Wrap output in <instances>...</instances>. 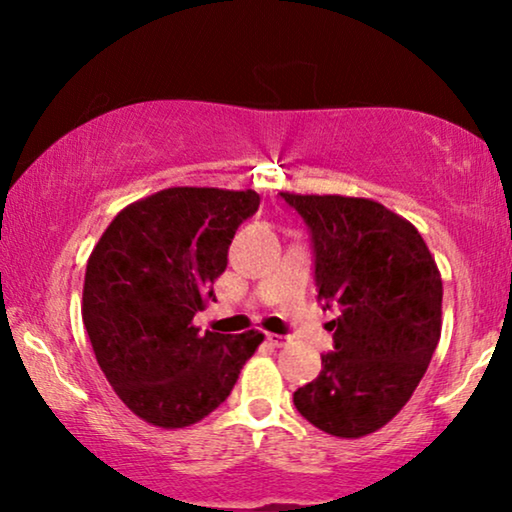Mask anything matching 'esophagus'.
I'll return each mask as SVG.
<instances>
[{"mask_svg": "<svg viewBox=\"0 0 512 512\" xmlns=\"http://www.w3.org/2000/svg\"><path fill=\"white\" fill-rule=\"evenodd\" d=\"M265 340H268L272 347H284L286 342H289V338H286V335H277V333H268V335H265Z\"/></svg>", "mask_w": 512, "mask_h": 512, "instance_id": "1", "label": "esophagus"}]
</instances>
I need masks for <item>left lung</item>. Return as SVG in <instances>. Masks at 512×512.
Returning <instances> with one entry per match:
<instances>
[{
    "instance_id": "obj_1",
    "label": "left lung",
    "mask_w": 512,
    "mask_h": 512,
    "mask_svg": "<svg viewBox=\"0 0 512 512\" xmlns=\"http://www.w3.org/2000/svg\"><path fill=\"white\" fill-rule=\"evenodd\" d=\"M312 237L314 279L333 352L293 394L307 422L338 438L391 422L422 380L440 340L443 279L417 228L366 198L282 193Z\"/></svg>"
}]
</instances>
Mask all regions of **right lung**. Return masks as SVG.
I'll return each instance as SVG.
<instances>
[{
	"mask_svg": "<svg viewBox=\"0 0 512 512\" xmlns=\"http://www.w3.org/2000/svg\"><path fill=\"white\" fill-rule=\"evenodd\" d=\"M256 191L165 188L132 202L104 230L86 265L83 326L118 398L163 429H184L233 391L263 333L193 326L216 300L228 247L256 214Z\"/></svg>",
	"mask_w": 512,
	"mask_h": 512,
	"instance_id": "obj_1",
	"label": "right lung"
}]
</instances>
